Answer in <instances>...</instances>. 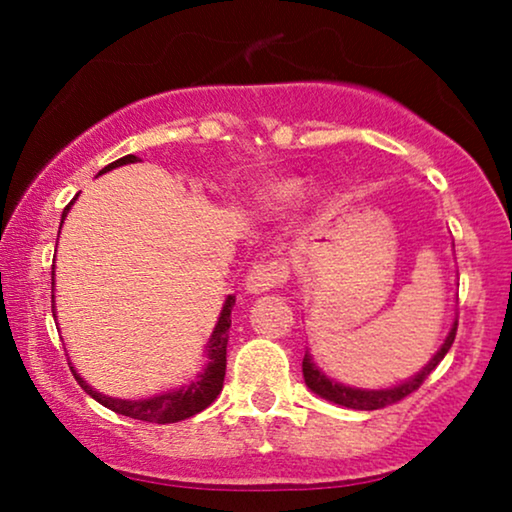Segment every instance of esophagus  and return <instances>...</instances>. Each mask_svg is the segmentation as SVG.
Listing matches in <instances>:
<instances>
[{"instance_id": "1", "label": "esophagus", "mask_w": 512, "mask_h": 512, "mask_svg": "<svg viewBox=\"0 0 512 512\" xmlns=\"http://www.w3.org/2000/svg\"><path fill=\"white\" fill-rule=\"evenodd\" d=\"M289 279V263L284 258H270V261L256 263L247 275L249 293H265L279 289Z\"/></svg>"}]
</instances>
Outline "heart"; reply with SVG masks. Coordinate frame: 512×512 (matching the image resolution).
Here are the masks:
<instances>
[{
  "label": "heart",
  "mask_w": 512,
  "mask_h": 512,
  "mask_svg": "<svg viewBox=\"0 0 512 512\" xmlns=\"http://www.w3.org/2000/svg\"><path fill=\"white\" fill-rule=\"evenodd\" d=\"M270 195H272V200H277V202H291L300 195V184H296V181H282V184L272 186Z\"/></svg>",
  "instance_id": "b5f03b06"
}]
</instances>
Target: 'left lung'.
<instances>
[{
  "label": "left lung",
  "mask_w": 512,
  "mask_h": 512,
  "mask_svg": "<svg viewBox=\"0 0 512 512\" xmlns=\"http://www.w3.org/2000/svg\"><path fill=\"white\" fill-rule=\"evenodd\" d=\"M454 335H457V324L447 335L445 345L440 347V352L433 356V361L426 366L422 373L412 377V380L398 384L394 389H380V391H363V389H352V387H345V384H338L333 380H328V377L321 373V370L314 366L310 354H305L303 359V377H305V384L310 387L314 394H319L321 398H326V401H333L338 405H345V408H352V410H380V408H387V405H394L398 401H403L405 396H410L412 391H417L422 387L426 377H429L433 370L440 361L445 359V354L450 352L452 342H454Z\"/></svg>",
  "instance_id": "obj_1"
}]
</instances>
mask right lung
<instances>
[{
	"instance_id": "obj_1",
	"label": "right lung",
	"mask_w": 512,
	"mask_h": 512,
	"mask_svg": "<svg viewBox=\"0 0 512 512\" xmlns=\"http://www.w3.org/2000/svg\"><path fill=\"white\" fill-rule=\"evenodd\" d=\"M135 160H137V156H123V158L114 160L111 165L104 167L100 174L114 170V167H121L125 163H135ZM72 202H69V205L65 207V212H62V221H65ZM233 305H235V296H228L226 305H223V310H221L219 324H216L212 338H209V349H207L209 366L205 368V373H202L198 380L186 384V387H181L177 391H167V394H160L153 398H144V401H121V398H109L104 394H97V391L90 389L88 384L81 380V375L72 368L76 382H79L81 389L86 391V394L93 396L97 403H102L104 408L114 410V412H118V415L139 419V422L172 424V422H181V419L198 415V412L205 410L207 405L214 403V398L219 396L223 389V377H226V347H228L230 310H233Z\"/></svg>"
}]
</instances>
